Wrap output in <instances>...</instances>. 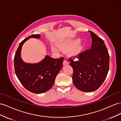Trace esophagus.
<instances>
[{"instance_id": "esophagus-1", "label": "esophagus", "mask_w": 121, "mask_h": 121, "mask_svg": "<svg viewBox=\"0 0 121 121\" xmlns=\"http://www.w3.org/2000/svg\"><path fill=\"white\" fill-rule=\"evenodd\" d=\"M67 64H68V61L67 59H65L64 60V61H63V65H67Z\"/></svg>"}]
</instances>
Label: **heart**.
<instances>
[{
    "label": "heart",
    "instance_id": "heart-1",
    "mask_svg": "<svg viewBox=\"0 0 121 121\" xmlns=\"http://www.w3.org/2000/svg\"><path fill=\"white\" fill-rule=\"evenodd\" d=\"M60 47H61V48H62V49H65V48L67 47V45H66V44H61V45H60ZM52 50L54 52H57L59 51V50L58 48L55 46H53L52 47Z\"/></svg>",
    "mask_w": 121,
    "mask_h": 121
}]
</instances>
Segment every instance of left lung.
I'll return each mask as SVG.
<instances>
[{
    "label": "left lung",
    "instance_id": "obj_1",
    "mask_svg": "<svg viewBox=\"0 0 121 121\" xmlns=\"http://www.w3.org/2000/svg\"><path fill=\"white\" fill-rule=\"evenodd\" d=\"M89 32L91 48L69 59L73 68V83L78 89L84 92L94 91L100 87L109 67V56L104 41L94 32Z\"/></svg>",
    "mask_w": 121,
    "mask_h": 121
}]
</instances>
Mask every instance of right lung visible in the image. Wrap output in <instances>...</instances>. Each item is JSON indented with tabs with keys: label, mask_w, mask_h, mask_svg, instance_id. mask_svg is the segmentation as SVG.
<instances>
[{
	"label": "right lung",
	"mask_w": 121,
	"mask_h": 121,
	"mask_svg": "<svg viewBox=\"0 0 121 121\" xmlns=\"http://www.w3.org/2000/svg\"><path fill=\"white\" fill-rule=\"evenodd\" d=\"M40 34H32L20 43L15 53L14 67L17 78L24 88L36 94L46 92L52 87L55 78L63 66L64 58L54 59L47 56L37 64L26 63L20 54L23 43L30 37L40 38Z\"/></svg>",
	"instance_id": "right-lung-1"
}]
</instances>
